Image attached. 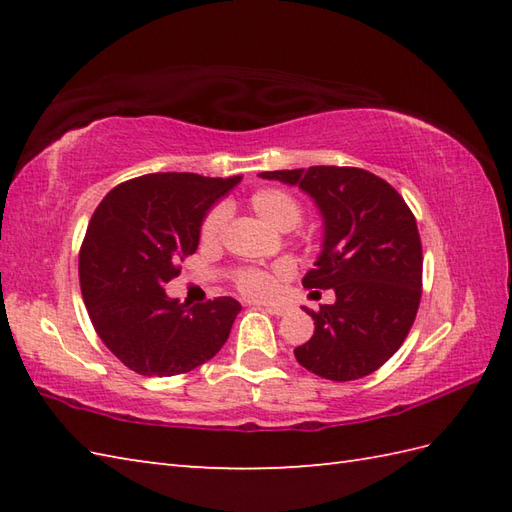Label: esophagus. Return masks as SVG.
<instances>
[{
  "mask_svg": "<svg viewBox=\"0 0 512 512\" xmlns=\"http://www.w3.org/2000/svg\"><path fill=\"white\" fill-rule=\"evenodd\" d=\"M264 310L270 312V314H277V317H284V314L288 312V308L277 306V303H268V306H264Z\"/></svg>",
  "mask_w": 512,
  "mask_h": 512,
  "instance_id": "34e87169",
  "label": "esophagus"
}]
</instances>
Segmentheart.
<instances>
[{
	"label": "heart",
	"instance_id": "b5f03b06",
	"mask_svg": "<svg viewBox=\"0 0 512 512\" xmlns=\"http://www.w3.org/2000/svg\"><path fill=\"white\" fill-rule=\"evenodd\" d=\"M250 209L257 213V217L277 228V231H290L295 228L301 217H303V206L295 198V195L284 191V189H259L248 198ZM224 209L222 206H215L209 213L204 215L200 224V237L204 244H213L222 233L224 226ZM290 275L288 266L279 264L273 268L264 266H239L231 273L233 286L242 292L248 299H266L277 290L279 281Z\"/></svg>",
	"mask_w": 512,
	"mask_h": 512
}]
</instances>
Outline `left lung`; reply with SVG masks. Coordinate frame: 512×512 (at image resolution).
Instances as JSON below:
<instances>
[{"label": "left lung", "instance_id": "1", "mask_svg": "<svg viewBox=\"0 0 512 512\" xmlns=\"http://www.w3.org/2000/svg\"><path fill=\"white\" fill-rule=\"evenodd\" d=\"M259 176L299 184L325 224L317 268L303 277V286L334 288L336 301L306 310L314 334L295 350L299 365L336 383L376 372L405 343L418 314L422 244L416 217L389 182L358 167Z\"/></svg>", "mask_w": 512, "mask_h": 512}]
</instances>
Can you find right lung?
I'll use <instances>...</instances> for the list:
<instances>
[{
    "instance_id": "right-lung-1",
    "label": "right lung",
    "mask_w": 512,
    "mask_h": 512,
    "mask_svg": "<svg viewBox=\"0 0 512 512\" xmlns=\"http://www.w3.org/2000/svg\"><path fill=\"white\" fill-rule=\"evenodd\" d=\"M242 180L147 173L121 182L96 206L79 250L81 295L107 350L136 374L178 376L222 350L233 297L187 306L165 286L200 242L211 204Z\"/></svg>"
}]
</instances>
